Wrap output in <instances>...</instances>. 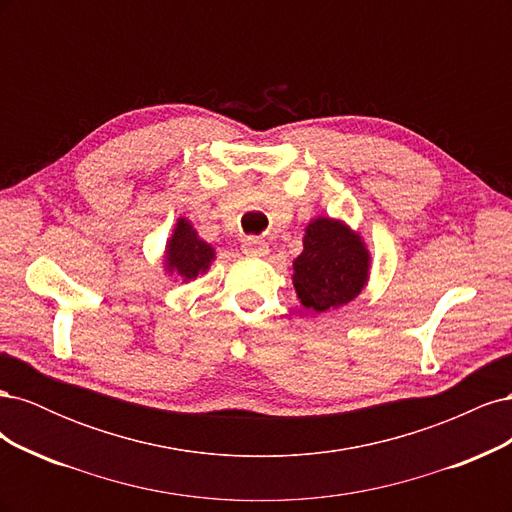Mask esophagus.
Returning a JSON list of instances; mask_svg holds the SVG:
<instances>
[{
    "label": "esophagus",
    "mask_w": 512,
    "mask_h": 512,
    "mask_svg": "<svg viewBox=\"0 0 512 512\" xmlns=\"http://www.w3.org/2000/svg\"><path fill=\"white\" fill-rule=\"evenodd\" d=\"M241 250L247 256H265L269 252V245L260 237H245L241 243Z\"/></svg>",
    "instance_id": "34e87169"
}]
</instances>
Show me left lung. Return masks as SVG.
<instances>
[{
	"mask_svg": "<svg viewBox=\"0 0 512 512\" xmlns=\"http://www.w3.org/2000/svg\"><path fill=\"white\" fill-rule=\"evenodd\" d=\"M292 269L297 297L320 314L359 297L369 277V252L344 222L316 218L305 228L303 252Z\"/></svg>",
	"mask_w": 512,
	"mask_h": 512,
	"instance_id": "8db88e82",
	"label": "left lung"
}]
</instances>
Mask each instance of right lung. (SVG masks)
<instances>
[{
	"instance_id": "add662e5",
	"label": "right lung",
	"mask_w": 512,
	"mask_h": 512,
	"mask_svg": "<svg viewBox=\"0 0 512 512\" xmlns=\"http://www.w3.org/2000/svg\"><path fill=\"white\" fill-rule=\"evenodd\" d=\"M215 258L213 247L198 237L194 226L179 218L173 237L166 243L164 265L170 275H179L183 282L196 280L200 273H207Z\"/></svg>"
}]
</instances>
